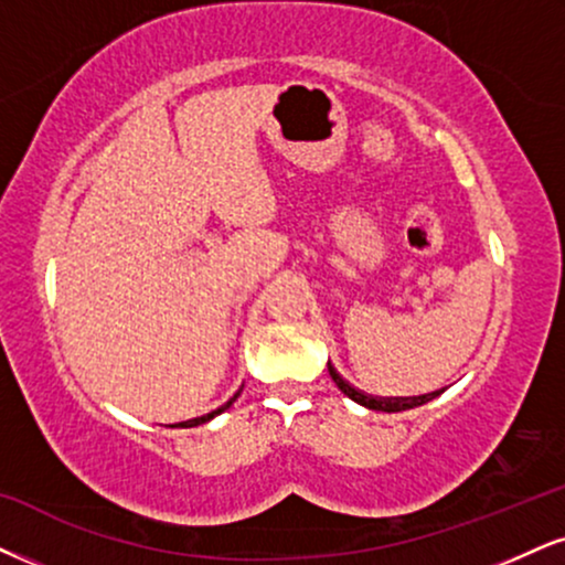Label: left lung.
<instances>
[{
  "label": "left lung",
  "instance_id": "1",
  "mask_svg": "<svg viewBox=\"0 0 565 565\" xmlns=\"http://www.w3.org/2000/svg\"><path fill=\"white\" fill-rule=\"evenodd\" d=\"M327 369H330V377L335 380V385L343 390L351 401L361 403L364 408H372V411H387V414H393V411H408V408H416V406H424V403L437 398V395L443 393V390H435V393H424V395H414V398H380V395H369L364 390L353 387L351 382L343 380L338 374V369L327 361Z\"/></svg>",
  "mask_w": 565,
  "mask_h": 565
}]
</instances>
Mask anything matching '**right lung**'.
<instances>
[{"mask_svg": "<svg viewBox=\"0 0 565 565\" xmlns=\"http://www.w3.org/2000/svg\"><path fill=\"white\" fill-rule=\"evenodd\" d=\"M233 406V401H227L225 406H220L217 411H212V414H204V416H196V419H188V422H180V424H175V427H199V424H204V422H209V419H214V416L217 414H222V411L225 408H230Z\"/></svg>", "mask_w": 565, "mask_h": 565, "instance_id": "right-lung-1", "label": "right lung"}]
</instances>
